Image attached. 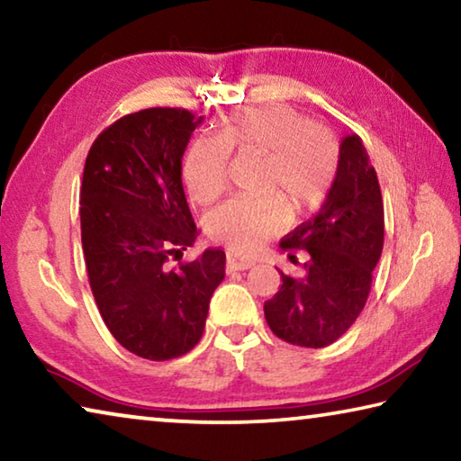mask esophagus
Here are the masks:
<instances>
[{
    "instance_id": "esophagus-1",
    "label": "esophagus",
    "mask_w": 461,
    "mask_h": 461,
    "mask_svg": "<svg viewBox=\"0 0 461 461\" xmlns=\"http://www.w3.org/2000/svg\"><path fill=\"white\" fill-rule=\"evenodd\" d=\"M252 267H254V262H252V260L236 258V256H228V262H225V268H228V272L248 270V268H252Z\"/></svg>"
}]
</instances>
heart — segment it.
<instances>
[{
  "mask_svg": "<svg viewBox=\"0 0 461 461\" xmlns=\"http://www.w3.org/2000/svg\"><path fill=\"white\" fill-rule=\"evenodd\" d=\"M230 154L260 156V189L275 191L230 199L209 213V236L240 254L252 252L262 240L285 228V198L293 213L315 209L331 189L339 165L335 140L330 131L313 126L309 115L276 104L241 109L213 136L193 140L185 154L186 191L201 205L223 193Z\"/></svg>",
  "mask_w": 461,
  "mask_h": 461,
  "instance_id": "obj_1",
  "label": "heart"
}]
</instances>
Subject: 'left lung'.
I'll return each mask as SVG.
<instances>
[{
    "mask_svg": "<svg viewBox=\"0 0 461 461\" xmlns=\"http://www.w3.org/2000/svg\"><path fill=\"white\" fill-rule=\"evenodd\" d=\"M384 244V205L376 170L360 136L339 146L338 175L315 217L280 241L305 275L280 272L283 286L264 303V317L276 335L301 348H325L339 339L362 313Z\"/></svg>",
    "mask_w": 461,
    "mask_h": 461,
    "instance_id": "8db88e82",
    "label": "left lung"
}]
</instances>
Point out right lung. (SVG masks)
Returning <instances> with one entry per match:
<instances>
[{
	"label": "right lung",
	"mask_w": 461,
	"mask_h": 461,
	"mask_svg": "<svg viewBox=\"0 0 461 461\" xmlns=\"http://www.w3.org/2000/svg\"><path fill=\"white\" fill-rule=\"evenodd\" d=\"M201 122L183 107L140 109L101 131L85 160L81 241L93 296L113 338L152 362L197 346L225 276L220 248L181 260L199 236L181 158Z\"/></svg>",
	"instance_id": "right-lung-1"
}]
</instances>
